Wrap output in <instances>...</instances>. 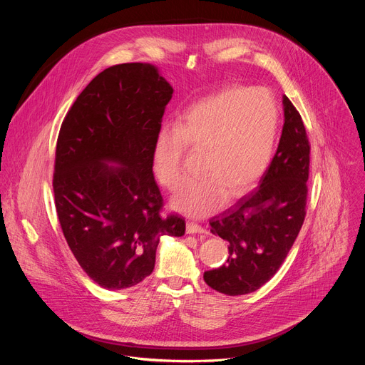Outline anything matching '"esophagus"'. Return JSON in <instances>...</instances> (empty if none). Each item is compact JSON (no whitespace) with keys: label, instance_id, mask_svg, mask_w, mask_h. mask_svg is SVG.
Returning <instances> with one entry per match:
<instances>
[{"label":"esophagus","instance_id":"esophagus-1","mask_svg":"<svg viewBox=\"0 0 365 365\" xmlns=\"http://www.w3.org/2000/svg\"><path fill=\"white\" fill-rule=\"evenodd\" d=\"M186 232H187V234H205L206 230H205L203 227H200L199 224L187 222V224H186Z\"/></svg>","mask_w":365,"mask_h":365}]
</instances>
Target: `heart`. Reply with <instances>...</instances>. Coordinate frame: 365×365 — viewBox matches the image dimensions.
Instances as JSON below:
<instances>
[{"mask_svg": "<svg viewBox=\"0 0 365 365\" xmlns=\"http://www.w3.org/2000/svg\"><path fill=\"white\" fill-rule=\"evenodd\" d=\"M277 106L264 88H230L207 96L178 127H162L153 148L159 183L176 192L185 182L186 147L202 151L199 178L186 183L172 205L193 218L217 212L227 200L250 190L267 170L277 135Z\"/></svg>", "mask_w": 365, "mask_h": 365, "instance_id": "1", "label": "heart"}]
</instances>
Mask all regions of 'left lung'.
<instances>
[{
    "instance_id": "left-lung-1",
    "label": "left lung",
    "mask_w": 365,
    "mask_h": 365,
    "mask_svg": "<svg viewBox=\"0 0 365 365\" xmlns=\"http://www.w3.org/2000/svg\"><path fill=\"white\" fill-rule=\"evenodd\" d=\"M284 124L277 151L259 185L210 220L211 232L228 242V258L205 272L214 290L240 296L267 283L287 257L306 215L310 145L299 111L283 96Z\"/></svg>"
}]
</instances>
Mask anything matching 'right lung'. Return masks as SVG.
I'll return each instance as SVG.
<instances>
[{
	"label": "right lung",
	"instance_id": "right-lung-1",
	"mask_svg": "<svg viewBox=\"0 0 365 365\" xmlns=\"http://www.w3.org/2000/svg\"><path fill=\"white\" fill-rule=\"evenodd\" d=\"M172 95L155 66L115 65L89 82L62 123L56 212L79 266L103 289L143 282L160 237L185 234L182 217L160 214L153 175L154 141Z\"/></svg>",
	"mask_w": 365,
	"mask_h": 365
}]
</instances>
